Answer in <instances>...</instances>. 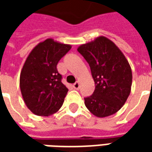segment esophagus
Wrapping results in <instances>:
<instances>
[{"label":"esophagus","instance_id":"1","mask_svg":"<svg viewBox=\"0 0 152 152\" xmlns=\"http://www.w3.org/2000/svg\"><path fill=\"white\" fill-rule=\"evenodd\" d=\"M73 87H74V89H78L80 88V82L79 81H76L75 84H73Z\"/></svg>","mask_w":152,"mask_h":152}]
</instances>
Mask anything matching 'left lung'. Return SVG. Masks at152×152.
Returning <instances> with one entry per match:
<instances>
[{
	"mask_svg": "<svg viewBox=\"0 0 152 152\" xmlns=\"http://www.w3.org/2000/svg\"><path fill=\"white\" fill-rule=\"evenodd\" d=\"M77 50L89 63L95 89L85 99V105L97 117L116 113L129 96L132 70L121 50L105 37L83 44Z\"/></svg>",
	"mask_w": 152,
	"mask_h": 152,
	"instance_id": "obj_1",
	"label": "left lung"
}]
</instances>
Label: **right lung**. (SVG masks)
<instances>
[{
	"instance_id": "obj_1",
	"label": "right lung",
	"mask_w": 152,
	"mask_h": 152,
	"mask_svg": "<svg viewBox=\"0 0 152 152\" xmlns=\"http://www.w3.org/2000/svg\"><path fill=\"white\" fill-rule=\"evenodd\" d=\"M72 48L49 38L28 54L20 73L19 86L25 104L33 114L49 116L63 106L68 89L63 85L57 64Z\"/></svg>"
}]
</instances>
